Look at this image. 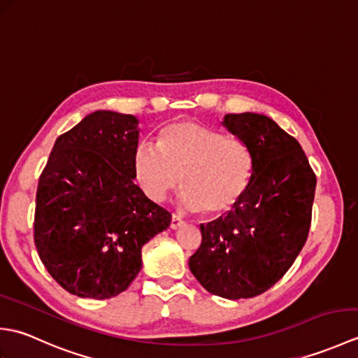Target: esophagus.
<instances>
[{"label": "esophagus", "instance_id": "obj_1", "mask_svg": "<svg viewBox=\"0 0 358 358\" xmlns=\"http://www.w3.org/2000/svg\"><path fill=\"white\" fill-rule=\"evenodd\" d=\"M185 224V220H181V217L178 215H172V220H171V229H178V227H181Z\"/></svg>", "mask_w": 358, "mask_h": 358}]
</instances>
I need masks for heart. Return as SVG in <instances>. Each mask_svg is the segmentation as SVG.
Segmentation results:
<instances>
[{
  "instance_id": "1",
  "label": "heart",
  "mask_w": 358,
  "mask_h": 358,
  "mask_svg": "<svg viewBox=\"0 0 358 358\" xmlns=\"http://www.w3.org/2000/svg\"><path fill=\"white\" fill-rule=\"evenodd\" d=\"M135 181L155 203L183 186L189 210L220 217L238 206L254 173L252 152L245 141L203 126L178 121L163 127L157 146L141 141L132 155Z\"/></svg>"
}]
</instances>
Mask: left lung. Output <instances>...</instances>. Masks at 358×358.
Returning a JSON list of instances; mask_svg holds the SVG:
<instances>
[{
  "label": "left lung",
  "instance_id": "8db88e82",
  "mask_svg": "<svg viewBox=\"0 0 358 358\" xmlns=\"http://www.w3.org/2000/svg\"><path fill=\"white\" fill-rule=\"evenodd\" d=\"M223 126L252 152L245 199L201 224L189 269L208 292L250 299L285 275L308 238L317 178L300 143L262 113H227Z\"/></svg>",
  "mask_w": 358,
  "mask_h": 358
}]
</instances>
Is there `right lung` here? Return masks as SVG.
<instances>
[{
    "label": "right lung",
    "mask_w": 358,
    "mask_h": 358,
    "mask_svg": "<svg viewBox=\"0 0 358 358\" xmlns=\"http://www.w3.org/2000/svg\"><path fill=\"white\" fill-rule=\"evenodd\" d=\"M138 120L96 110L59 135L38 181L35 246L67 292L112 299L141 269V248L171 214L134 183Z\"/></svg>",
    "instance_id": "add662e5"
}]
</instances>
